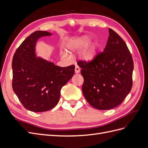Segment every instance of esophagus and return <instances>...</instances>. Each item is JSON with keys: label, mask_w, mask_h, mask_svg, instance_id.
<instances>
[{"label": "esophagus", "mask_w": 148, "mask_h": 148, "mask_svg": "<svg viewBox=\"0 0 148 148\" xmlns=\"http://www.w3.org/2000/svg\"><path fill=\"white\" fill-rule=\"evenodd\" d=\"M75 70V73H77V74L79 73V71H80V69H79V67L78 65H76Z\"/></svg>", "instance_id": "34e87169"}]
</instances>
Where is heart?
<instances>
[{"instance_id":"1","label":"heart","mask_w":148,"mask_h":148,"mask_svg":"<svg viewBox=\"0 0 148 148\" xmlns=\"http://www.w3.org/2000/svg\"><path fill=\"white\" fill-rule=\"evenodd\" d=\"M91 37L88 35H82L71 39L66 44V48L73 52L82 51V59L90 63L95 61L97 57V45L95 42L90 41ZM63 57H68L67 53H63Z\"/></svg>"}]
</instances>
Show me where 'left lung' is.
Instances as JSON below:
<instances>
[{
	"label": "left lung",
	"mask_w": 148,
	"mask_h": 148,
	"mask_svg": "<svg viewBox=\"0 0 148 148\" xmlns=\"http://www.w3.org/2000/svg\"><path fill=\"white\" fill-rule=\"evenodd\" d=\"M109 31L103 52L90 63H78L84 78L83 95L89 104L99 110L120 105L132 88V56L120 36L110 28Z\"/></svg>",
	"instance_id": "obj_1"
}]
</instances>
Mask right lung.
Returning <instances> with one entry per match:
<instances>
[{
  "label": "right lung",
  "instance_id": "right-lung-1",
  "mask_svg": "<svg viewBox=\"0 0 148 148\" xmlns=\"http://www.w3.org/2000/svg\"><path fill=\"white\" fill-rule=\"evenodd\" d=\"M51 35L47 31H35L21 44L13 57V90L25 108L34 112L53 109L60 100L62 88L75 73V65L60 67L37 57L38 39Z\"/></svg>",
  "mask_w": 148,
  "mask_h": 148
}]
</instances>
